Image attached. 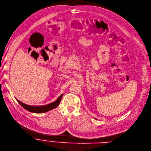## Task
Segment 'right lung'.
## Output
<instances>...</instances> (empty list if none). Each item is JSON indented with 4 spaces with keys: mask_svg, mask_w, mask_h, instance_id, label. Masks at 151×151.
Segmentation results:
<instances>
[{
    "mask_svg": "<svg viewBox=\"0 0 151 151\" xmlns=\"http://www.w3.org/2000/svg\"><path fill=\"white\" fill-rule=\"evenodd\" d=\"M63 94H61L60 96L57 99L56 101H55L53 103H51L49 105H45V106H30V105H26L22 102H20V101H19L18 99H17V102L20 104V105L23 107L24 109H26V110H28L30 112H32V113H45V112H47L49 110H51V109L56 108L60 104V101H61V99L62 98V96H63Z\"/></svg>",
    "mask_w": 151,
    "mask_h": 151,
    "instance_id": "add662e5",
    "label": "right lung"
}]
</instances>
